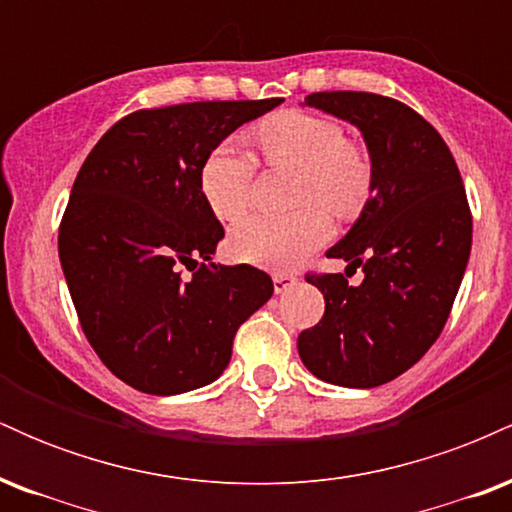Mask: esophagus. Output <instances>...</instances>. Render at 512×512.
I'll return each instance as SVG.
<instances>
[{
	"label": "esophagus",
	"instance_id": "34e87169",
	"mask_svg": "<svg viewBox=\"0 0 512 512\" xmlns=\"http://www.w3.org/2000/svg\"><path fill=\"white\" fill-rule=\"evenodd\" d=\"M272 281H274V291H276V293H284V291L293 289L298 279H296V276H293V274L276 272V274H272Z\"/></svg>",
	"mask_w": 512,
	"mask_h": 512
}]
</instances>
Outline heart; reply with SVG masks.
<instances>
[{"mask_svg": "<svg viewBox=\"0 0 512 512\" xmlns=\"http://www.w3.org/2000/svg\"><path fill=\"white\" fill-rule=\"evenodd\" d=\"M257 144L272 166L298 170L293 202L308 204L286 216H250L238 223L231 248L240 260L264 269L298 267L310 252L327 243L332 226L320 203L339 219H354L366 207L373 187V166L361 146L346 142L332 117L303 110L264 120ZM255 163L233 139H223L199 168V190L216 219L238 221L250 207Z\"/></svg>", "mask_w": 512, "mask_h": 512, "instance_id": "b5f03b06", "label": "heart"}]
</instances>
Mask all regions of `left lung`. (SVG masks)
<instances>
[{
  "label": "left lung",
  "mask_w": 512,
  "mask_h": 512,
  "mask_svg": "<svg viewBox=\"0 0 512 512\" xmlns=\"http://www.w3.org/2000/svg\"><path fill=\"white\" fill-rule=\"evenodd\" d=\"M305 105L361 129L373 187L351 231L327 250L361 267L363 281L305 276L325 296V315L298 334V354L325 383L378 387L443 332L472 250V214L448 144L409 105L366 91L310 93Z\"/></svg>",
  "instance_id": "8db88e82"
}]
</instances>
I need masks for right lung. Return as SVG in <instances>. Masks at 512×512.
Instances as JSON below:
<instances>
[{
    "instance_id": "right-lung-1",
    "label": "right lung",
    "mask_w": 512,
    "mask_h": 512,
    "mask_svg": "<svg viewBox=\"0 0 512 512\" xmlns=\"http://www.w3.org/2000/svg\"><path fill=\"white\" fill-rule=\"evenodd\" d=\"M279 103L137 110L103 134L76 175L60 223L62 272L88 344L134 390L180 395L214 383L238 327L272 298L262 269L211 262L223 226L199 190V168Z\"/></svg>"
}]
</instances>
